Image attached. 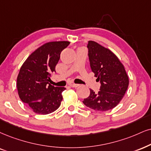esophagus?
I'll use <instances>...</instances> for the list:
<instances>
[{
    "instance_id": "esophagus-1",
    "label": "esophagus",
    "mask_w": 151,
    "mask_h": 151,
    "mask_svg": "<svg viewBox=\"0 0 151 151\" xmlns=\"http://www.w3.org/2000/svg\"><path fill=\"white\" fill-rule=\"evenodd\" d=\"M69 85H70V87H76L79 86L78 84H75V83H71V84H70Z\"/></svg>"
}]
</instances>
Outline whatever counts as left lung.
<instances>
[{
    "mask_svg": "<svg viewBox=\"0 0 151 151\" xmlns=\"http://www.w3.org/2000/svg\"><path fill=\"white\" fill-rule=\"evenodd\" d=\"M90 68L100 81L98 93L90 90L83 102L95 111H106L116 106L123 98L129 85L124 67L111 50L90 40L87 45Z\"/></svg>",
    "mask_w": 151,
    "mask_h": 151,
    "instance_id": "obj_1",
    "label": "left lung"
}]
</instances>
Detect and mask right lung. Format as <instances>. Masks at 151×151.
I'll return each mask as SVG.
<instances>
[{
    "label": "right lung",
    "mask_w": 151,
    "mask_h": 151,
    "mask_svg": "<svg viewBox=\"0 0 151 151\" xmlns=\"http://www.w3.org/2000/svg\"><path fill=\"white\" fill-rule=\"evenodd\" d=\"M68 41L49 42L38 47L28 57L20 68L17 80L18 94L33 112L46 115L60 106L64 87L50 84L51 73Z\"/></svg>",
    "instance_id": "1"
}]
</instances>
